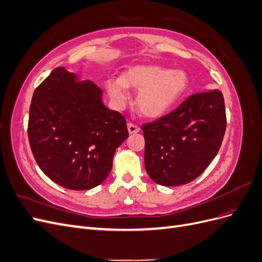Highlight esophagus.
I'll use <instances>...</instances> for the list:
<instances>
[{
    "label": "esophagus",
    "instance_id": "34e87169",
    "mask_svg": "<svg viewBox=\"0 0 262 262\" xmlns=\"http://www.w3.org/2000/svg\"><path fill=\"white\" fill-rule=\"evenodd\" d=\"M128 130H129V133H138L140 131V128L137 124L128 122Z\"/></svg>",
    "mask_w": 262,
    "mask_h": 262
}]
</instances>
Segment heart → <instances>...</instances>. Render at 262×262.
<instances>
[{"instance_id":"obj_1","label":"heart","mask_w":262,"mask_h":262,"mask_svg":"<svg viewBox=\"0 0 262 262\" xmlns=\"http://www.w3.org/2000/svg\"><path fill=\"white\" fill-rule=\"evenodd\" d=\"M189 76L182 70H168L156 66L134 67L122 77L109 78L106 89L117 107L130 98L128 87L138 89L137 104L146 117H160L184 96L189 87Z\"/></svg>"}]
</instances>
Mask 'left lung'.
<instances>
[{
  "instance_id": "left-lung-1",
  "label": "left lung",
  "mask_w": 262,
  "mask_h": 262,
  "mask_svg": "<svg viewBox=\"0 0 262 262\" xmlns=\"http://www.w3.org/2000/svg\"><path fill=\"white\" fill-rule=\"evenodd\" d=\"M141 129L150 179L166 187L188 184L207 169L221 147L226 129L223 94L213 90L190 95Z\"/></svg>"
}]
</instances>
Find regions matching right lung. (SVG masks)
I'll use <instances>...</instances> for the list:
<instances>
[{
  "label": "right lung",
  "mask_w": 262,
  "mask_h": 262,
  "mask_svg": "<svg viewBox=\"0 0 262 262\" xmlns=\"http://www.w3.org/2000/svg\"><path fill=\"white\" fill-rule=\"evenodd\" d=\"M74 80L59 67L37 87L27 132L46 176L67 189L89 190L107 178L116 149L129 132L125 118L102 104L96 84Z\"/></svg>",
  "instance_id": "obj_1"
}]
</instances>
